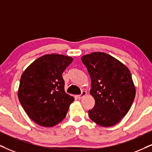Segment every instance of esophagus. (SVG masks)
Masks as SVG:
<instances>
[{
    "label": "esophagus",
    "instance_id": "34e87169",
    "mask_svg": "<svg viewBox=\"0 0 152 152\" xmlns=\"http://www.w3.org/2000/svg\"><path fill=\"white\" fill-rule=\"evenodd\" d=\"M86 94H87V92L86 91H85V90H83V91L81 92V94H80V95H77V97H78V99H81L82 97H83L85 95H86Z\"/></svg>",
    "mask_w": 152,
    "mask_h": 152
}]
</instances>
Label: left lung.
<instances>
[{
	"mask_svg": "<svg viewBox=\"0 0 152 152\" xmlns=\"http://www.w3.org/2000/svg\"><path fill=\"white\" fill-rule=\"evenodd\" d=\"M91 79L90 93L95 100L88 111L93 121L110 127L120 121L130 110L135 88L129 69L108 54L96 52L81 57Z\"/></svg>",
	"mask_w": 152,
	"mask_h": 152,
	"instance_id": "obj_1",
	"label": "left lung"
}]
</instances>
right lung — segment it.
<instances>
[{"mask_svg":"<svg viewBox=\"0 0 152 152\" xmlns=\"http://www.w3.org/2000/svg\"><path fill=\"white\" fill-rule=\"evenodd\" d=\"M72 61L59 54L45 55L22 74L19 100L28 117L40 126L53 127L66 117L74 98L65 93L62 73Z\"/></svg>","mask_w":152,"mask_h":152,"instance_id":"1","label":"right lung"}]
</instances>
